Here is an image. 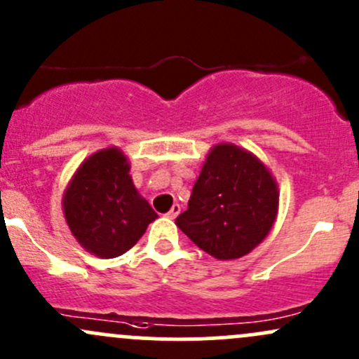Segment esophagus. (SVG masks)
I'll list each match as a JSON object with an SVG mask.
<instances>
[{"label": "esophagus", "mask_w": 359, "mask_h": 359, "mask_svg": "<svg viewBox=\"0 0 359 359\" xmlns=\"http://www.w3.org/2000/svg\"><path fill=\"white\" fill-rule=\"evenodd\" d=\"M179 212H180V204H173L172 210L168 211L167 216H168V218H170V219H175L177 216H179Z\"/></svg>", "instance_id": "obj_1"}]
</instances>
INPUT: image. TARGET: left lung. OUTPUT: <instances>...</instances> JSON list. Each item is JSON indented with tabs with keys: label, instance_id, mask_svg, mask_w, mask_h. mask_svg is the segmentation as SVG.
I'll return each mask as SVG.
<instances>
[{
	"label": "left lung",
	"instance_id": "8db88e82",
	"mask_svg": "<svg viewBox=\"0 0 359 359\" xmlns=\"http://www.w3.org/2000/svg\"><path fill=\"white\" fill-rule=\"evenodd\" d=\"M279 191L255 155L231 143L211 148L175 224L199 249L230 261L254 250L271 231Z\"/></svg>",
	"mask_w": 359,
	"mask_h": 359
}]
</instances>
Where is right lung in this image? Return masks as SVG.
I'll return each mask as SVG.
<instances>
[{"label": "right lung", "instance_id": "right-lung-1", "mask_svg": "<svg viewBox=\"0 0 359 359\" xmlns=\"http://www.w3.org/2000/svg\"><path fill=\"white\" fill-rule=\"evenodd\" d=\"M119 148L93 153L74 172L62 196L71 233L83 249L102 259L122 255L158 218L141 198Z\"/></svg>", "mask_w": 359, "mask_h": 359}]
</instances>
